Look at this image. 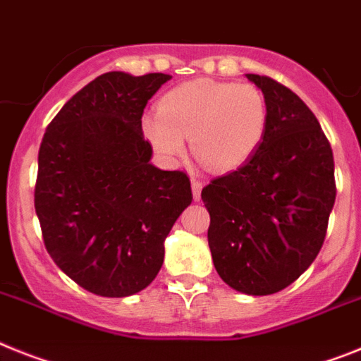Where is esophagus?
I'll list each match as a JSON object with an SVG mask.
<instances>
[{"label": "esophagus", "mask_w": 361, "mask_h": 361, "mask_svg": "<svg viewBox=\"0 0 361 361\" xmlns=\"http://www.w3.org/2000/svg\"><path fill=\"white\" fill-rule=\"evenodd\" d=\"M190 187H192V196H195V200L200 202V200H202V187H204L202 185V181L192 178V180H190Z\"/></svg>", "instance_id": "1"}]
</instances>
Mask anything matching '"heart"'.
<instances>
[{
    "label": "heart",
    "instance_id": "1",
    "mask_svg": "<svg viewBox=\"0 0 361 361\" xmlns=\"http://www.w3.org/2000/svg\"><path fill=\"white\" fill-rule=\"evenodd\" d=\"M269 123L266 97L253 84L189 80L165 93L143 130L156 152L174 161L190 152L214 172L238 169L264 141Z\"/></svg>",
    "mask_w": 361,
    "mask_h": 361
}]
</instances>
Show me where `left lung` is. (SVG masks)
<instances>
[{
  "label": "left lung",
  "mask_w": 361,
  "mask_h": 361,
  "mask_svg": "<svg viewBox=\"0 0 361 361\" xmlns=\"http://www.w3.org/2000/svg\"><path fill=\"white\" fill-rule=\"evenodd\" d=\"M266 97L269 123L250 161L202 190L207 240L226 284L269 295L319 253L334 207V157L316 115L274 78L246 75Z\"/></svg>",
  "instance_id": "8db88e82"
}]
</instances>
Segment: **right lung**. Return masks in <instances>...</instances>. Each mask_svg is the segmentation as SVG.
Here are the masks:
<instances>
[{"label":"right lung","mask_w":361,"mask_h":361,"mask_svg":"<svg viewBox=\"0 0 361 361\" xmlns=\"http://www.w3.org/2000/svg\"><path fill=\"white\" fill-rule=\"evenodd\" d=\"M165 73L110 71L69 99L45 130L35 209L54 264L102 298L147 288L165 238L192 202L185 172L150 163L141 117Z\"/></svg>","instance_id":"obj_1"}]
</instances>
